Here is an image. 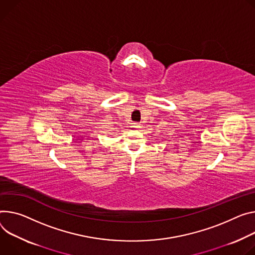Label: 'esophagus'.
I'll return each instance as SVG.
<instances>
[{"label": "esophagus", "instance_id": "1", "mask_svg": "<svg viewBox=\"0 0 255 255\" xmlns=\"http://www.w3.org/2000/svg\"><path fill=\"white\" fill-rule=\"evenodd\" d=\"M133 127H134L135 129H140V128H141V124H140V123H134V124H133Z\"/></svg>", "mask_w": 255, "mask_h": 255}]
</instances>
